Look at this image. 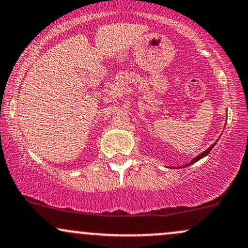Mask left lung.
I'll use <instances>...</instances> for the list:
<instances>
[{
	"label": "left lung",
	"instance_id": "left-lung-1",
	"mask_svg": "<svg viewBox=\"0 0 248 248\" xmlns=\"http://www.w3.org/2000/svg\"><path fill=\"white\" fill-rule=\"evenodd\" d=\"M215 144H216V142H215V143H214V144H211V145H210V147L207 149V150H205V151H203V153H201V154H200V155H198V156H196L195 158H193V159H192V160H190V162H189L188 164H186V165H183V166H181V168H180V166H179V168H178V169H183V168H187V166H189V165H190V164H194V163H196V162H198V160H200V159H202V158H203V157H205V156H208V154H209V153H210V151H211V149H213V148L215 147ZM173 169H174V168H173Z\"/></svg>",
	"mask_w": 248,
	"mask_h": 248
}]
</instances>
